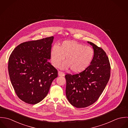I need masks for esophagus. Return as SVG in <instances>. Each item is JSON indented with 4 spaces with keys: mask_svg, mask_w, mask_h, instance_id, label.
Masks as SVG:
<instances>
[{
    "mask_svg": "<svg viewBox=\"0 0 128 128\" xmlns=\"http://www.w3.org/2000/svg\"><path fill=\"white\" fill-rule=\"evenodd\" d=\"M58 76H64L65 74L61 71H58Z\"/></svg>",
    "mask_w": 128,
    "mask_h": 128,
    "instance_id": "esophagus-1",
    "label": "esophagus"
}]
</instances>
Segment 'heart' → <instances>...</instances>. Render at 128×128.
Listing matches in <instances>:
<instances>
[{
  "mask_svg": "<svg viewBox=\"0 0 128 128\" xmlns=\"http://www.w3.org/2000/svg\"><path fill=\"white\" fill-rule=\"evenodd\" d=\"M94 51L90 46L75 40H65L58 46H54L50 52L51 64L58 67L65 57V62L61 66L62 69H71L74 73L86 70L93 60Z\"/></svg>",
  "mask_w": 128,
  "mask_h": 128,
  "instance_id": "b5f03b06",
  "label": "heart"
}]
</instances>
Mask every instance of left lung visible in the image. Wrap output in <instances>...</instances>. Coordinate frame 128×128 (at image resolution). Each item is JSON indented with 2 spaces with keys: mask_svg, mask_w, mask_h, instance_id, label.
Returning a JSON list of instances; mask_svg holds the SVG:
<instances>
[{
  "mask_svg": "<svg viewBox=\"0 0 128 128\" xmlns=\"http://www.w3.org/2000/svg\"><path fill=\"white\" fill-rule=\"evenodd\" d=\"M88 42L94 51L90 65L80 73L65 75L67 98L77 108H84L96 102L110 77L111 67L105 52L94 43Z\"/></svg>",
  "mask_w": 128,
  "mask_h": 128,
  "instance_id": "left-lung-1",
  "label": "left lung"
}]
</instances>
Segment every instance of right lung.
Listing matches in <instances>:
<instances>
[{
    "instance_id": "obj_1",
    "label": "right lung",
    "mask_w": 128,
    "mask_h": 128,
    "mask_svg": "<svg viewBox=\"0 0 128 128\" xmlns=\"http://www.w3.org/2000/svg\"><path fill=\"white\" fill-rule=\"evenodd\" d=\"M54 37L23 42L11 53L8 72L18 97L24 102L35 104L47 96L58 72L48 62Z\"/></svg>"
}]
</instances>
